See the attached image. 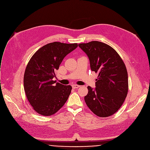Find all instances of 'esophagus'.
<instances>
[{"label":"esophagus","instance_id":"34e87169","mask_svg":"<svg viewBox=\"0 0 150 150\" xmlns=\"http://www.w3.org/2000/svg\"><path fill=\"white\" fill-rule=\"evenodd\" d=\"M72 87H73V88H77L80 87V86H79V85H77V84H73V85H72Z\"/></svg>","mask_w":150,"mask_h":150}]
</instances>
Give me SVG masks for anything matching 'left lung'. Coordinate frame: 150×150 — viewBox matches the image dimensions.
<instances>
[{"instance_id":"1","label":"left lung","mask_w":150,"mask_h":150,"mask_svg":"<svg viewBox=\"0 0 150 150\" xmlns=\"http://www.w3.org/2000/svg\"><path fill=\"white\" fill-rule=\"evenodd\" d=\"M79 47L88 57L92 71L98 74L95 89L87 87L85 102L98 116H110L120 109L127 96L128 78L125 63L105 43L93 41L79 44Z\"/></svg>"}]
</instances>
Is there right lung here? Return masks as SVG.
Returning a JSON list of instances; mask_svg holds the SVG:
<instances>
[{"label": "right lung", "mask_w": 150, "mask_h": 150, "mask_svg": "<svg viewBox=\"0 0 150 150\" xmlns=\"http://www.w3.org/2000/svg\"><path fill=\"white\" fill-rule=\"evenodd\" d=\"M78 46L77 43L54 42L38 50L26 66L23 86L28 102L42 116H51L60 109L72 89L52 80L64 58Z\"/></svg>", "instance_id": "1"}]
</instances>
